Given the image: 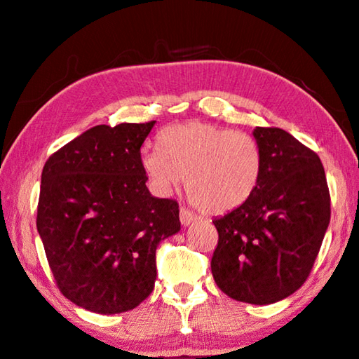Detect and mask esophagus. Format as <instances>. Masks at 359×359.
I'll return each mask as SVG.
<instances>
[{"instance_id":"34e87169","label":"esophagus","mask_w":359,"mask_h":359,"mask_svg":"<svg viewBox=\"0 0 359 359\" xmlns=\"http://www.w3.org/2000/svg\"><path fill=\"white\" fill-rule=\"evenodd\" d=\"M180 220H181V223H183L184 226H188V225H191L192 222L197 220V215H196L192 210H189L188 207H181V210H180Z\"/></svg>"}]
</instances>
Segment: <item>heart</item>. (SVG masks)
<instances>
[{
    "instance_id": "b5f03b06",
    "label": "heart",
    "mask_w": 359,
    "mask_h": 359,
    "mask_svg": "<svg viewBox=\"0 0 359 359\" xmlns=\"http://www.w3.org/2000/svg\"><path fill=\"white\" fill-rule=\"evenodd\" d=\"M158 148L141 155L152 184L168 192L188 175V196L209 214L240 207L261 180L262 149L246 133L202 121L175 124L160 134Z\"/></svg>"
}]
</instances>
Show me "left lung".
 <instances>
[{
	"label": "left lung",
	"instance_id": "left-lung-1",
	"mask_svg": "<svg viewBox=\"0 0 359 359\" xmlns=\"http://www.w3.org/2000/svg\"><path fill=\"white\" fill-rule=\"evenodd\" d=\"M262 173L252 196L215 218L212 275L223 293L249 304L293 294L309 277L330 222L319 155L280 128L254 129Z\"/></svg>",
	"mask_w": 359,
	"mask_h": 359
}]
</instances>
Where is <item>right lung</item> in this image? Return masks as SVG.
Listing matches in <instances>:
<instances>
[{
    "label": "right lung",
    "mask_w": 359,
    "mask_h": 359,
    "mask_svg": "<svg viewBox=\"0 0 359 359\" xmlns=\"http://www.w3.org/2000/svg\"><path fill=\"white\" fill-rule=\"evenodd\" d=\"M155 121L98 124L50 155L37 230L60 292L98 314L152 293L158 243L180 231V205L145 186L141 147Z\"/></svg>",
    "instance_id": "obj_1"
}]
</instances>
